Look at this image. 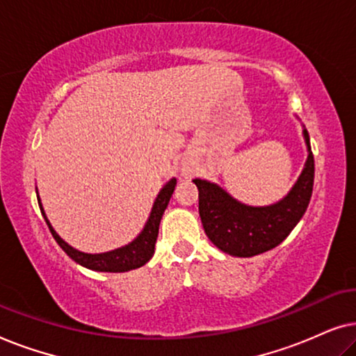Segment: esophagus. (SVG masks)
<instances>
[{
    "label": "esophagus",
    "instance_id": "obj_1",
    "mask_svg": "<svg viewBox=\"0 0 356 356\" xmlns=\"http://www.w3.org/2000/svg\"><path fill=\"white\" fill-rule=\"evenodd\" d=\"M184 175H186V173H184Z\"/></svg>",
    "mask_w": 356,
    "mask_h": 356
}]
</instances>
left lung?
Here are the masks:
<instances>
[{
	"instance_id": "8db88e82",
	"label": "left lung",
	"mask_w": 356,
	"mask_h": 356,
	"mask_svg": "<svg viewBox=\"0 0 356 356\" xmlns=\"http://www.w3.org/2000/svg\"><path fill=\"white\" fill-rule=\"evenodd\" d=\"M308 150L305 167L286 196L269 206H248L217 183L193 179L199 191V216L204 232L218 250L235 257H252L280 245L308 209L314 183V159L309 134L303 126Z\"/></svg>"
}]
</instances>
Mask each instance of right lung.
<instances>
[{"mask_svg": "<svg viewBox=\"0 0 356 356\" xmlns=\"http://www.w3.org/2000/svg\"><path fill=\"white\" fill-rule=\"evenodd\" d=\"M175 186H177V178H172L170 181L163 184V188L160 189V193L155 197L152 211L149 213L147 222L138 236L134 238L133 241L128 243V245L116 248V250L106 251V252H84L76 250L71 245L63 240V238L58 235L55 232V228L51 227L50 220H48L45 216V211H43L40 197L38 199V206H40L42 216L45 218L48 228H50L53 238H55L58 245L61 246V250L66 252L67 256L71 257L72 261L81 264L82 267L90 270H97V272H128L133 269H139L143 267L145 262L150 261V257L154 256L155 251V241H157L159 236V227H160V220H162V216L167 209L170 197L175 191Z\"/></svg>", "mask_w": 356, "mask_h": 356, "instance_id": "right-lung-1", "label": "right lung"}]
</instances>
